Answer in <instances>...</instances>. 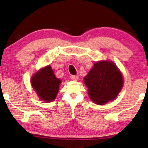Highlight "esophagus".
I'll return each instance as SVG.
<instances>
[{
  "mask_svg": "<svg viewBox=\"0 0 148 148\" xmlns=\"http://www.w3.org/2000/svg\"><path fill=\"white\" fill-rule=\"evenodd\" d=\"M71 79L74 80V81H76V80L78 79V76H75V75H72V76H71Z\"/></svg>",
  "mask_w": 148,
  "mask_h": 148,
  "instance_id": "34e87169",
  "label": "esophagus"
}]
</instances>
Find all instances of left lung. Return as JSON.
<instances>
[{"label": "left lung", "instance_id": "1", "mask_svg": "<svg viewBox=\"0 0 148 148\" xmlns=\"http://www.w3.org/2000/svg\"><path fill=\"white\" fill-rule=\"evenodd\" d=\"M84 82L89 98L99 105L114 100L123 84L121 72L114 62L108 61L95 62Z\"/></svg>", "mask_w": 148, "mask_h": 148}]
</instances>
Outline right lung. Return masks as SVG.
<instances>
[{"label": "right lung", "instance_id": "right-lung-1", "mask_svg": "<svg viewBox=\"0 0 148 148\" xmlns=\"http://www.w3.org/2000/svg\"><path fill=\"white\" fill-rule=\"evenodd\" d=\"M61 80L57 78L50 66L36 72L31 79V85L40 99L51 102L56 99Z\"/></svg>", "mask_w": 148, "mask_h": 148}]
</instances>
